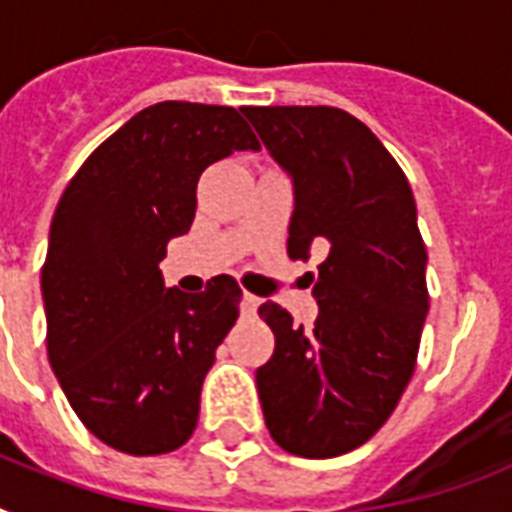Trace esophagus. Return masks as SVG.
I'll return each mask as SVG.
<instances>
[{"label":"esophagus","mask_w":512,"mask_h":512,"mask_svg":"<svg viewBox=\"0 0 512 512\" xmlns=\"http://www.w3.org/2000/svg\"><path fill=\"white\" fill-rule=\"evenodd\" d=\"M257 305H260V297L244 292V297H241V313H244V316H252V313L257 311Z\"/></svg>","instance_id":"obj_1"}]
</instances>
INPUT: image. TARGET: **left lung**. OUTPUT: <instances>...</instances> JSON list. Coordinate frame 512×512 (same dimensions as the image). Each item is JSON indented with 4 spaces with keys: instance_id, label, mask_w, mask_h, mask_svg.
I'll return each mask as SVG.
<instances>
[{
    "instance_id": "left-lung-1",
    "label": "left lung",
    "mask_w": 512,
    "mask_h": 512,
    "mask_svg": "<svg viewBox=\"0 0 512 512\" xmlns=\"http://www.w3.org/2000/svg\"><path fill=\"white\" fill-rule=\"evenodd\" d=\"M295 191L289 257L327 252L311 273L319 316L295 327L260 305L276 348L257 369L273 441L297 457H337L385 425L412 380L428 316V252L409 180L356 116L329 106L244 108Z\"/></svg>"
}]
</instances>
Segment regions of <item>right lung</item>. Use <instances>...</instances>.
Masks as SVG:
<instances>
[{"label":"right lung","instance_id":"add662e5","mask_svg":"<svg viewBox=\"0 0 512 512\" xmlns=\"http://www.w3.org/2000/svg\"><path fill=\"white\" fill-rule=\"evenodd\" d=\"M233 151H260L236 108L164 100L92 151L52 217L50 366L84 428L124 454L191 438L201 382L239 319L231 276L185 295L159 271L170 239L191 228L201 172Z\"/></svg>","mask_w":512,"mask_h":512}]
</instances>
